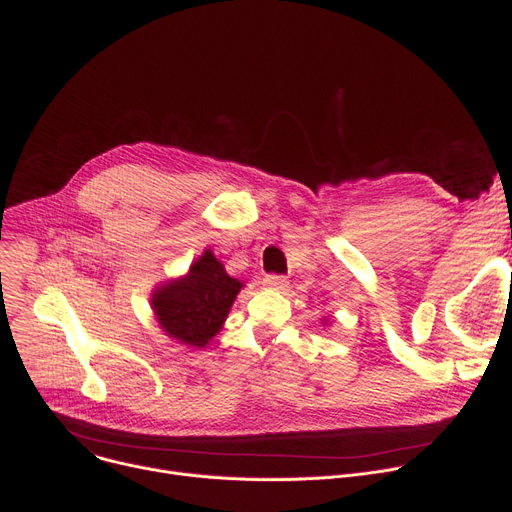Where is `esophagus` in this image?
Masks as SVG:
<instances>
[{
    "instance_id": "34e87169",
    "label": "esophagus",
    "mask_w": 512,
    "mask_h": 512,
    "mask_svg": "<svg viewBox=\"0 0 512 512\" xmlns=\"http://www.w3.org/2000/svg\"><path fill=\"white\" fill-rule=\"evenodd\" d=\"M261 284L270 290H286L288 288V280L284 276H265Z\"/></svg>"
}]
</instances>
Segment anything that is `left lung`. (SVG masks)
<instances>
[{
  "mask_svg": "<svg viewBox=\"0 0 512 512\" xmlns=\"http://www.w3.org/2000/svg\"><path fill=\"white\" fill-rule=\"evenodd\" d=\"M321 324H324V326H326V324H328V319H326V317H324V319H321Z\"/></svg>",
  "mask_w": 512,
  "mask_h": 512,
  "instance_id": "left-lung-1",
  "label": "left lung"
}]
</instances>
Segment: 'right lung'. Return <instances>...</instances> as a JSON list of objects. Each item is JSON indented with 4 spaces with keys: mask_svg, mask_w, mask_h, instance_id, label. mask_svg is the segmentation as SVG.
I'll list each match as a JSON object with an SVG mask.
<instances>
[{
    "mask_svg": "<svg viewBox=\"0 0 512 512\" xmlns=\"http://www.w3.org/2000/svg\"><path fill=\"white\" fill-rule=\"evenodd\" d=\"M240 282L228 276L224 263L205 249L184 276L151 290V309L161 332L178 344L203 348L224 326Z\"/></svg>",
    "mask_w": 512,
    "mask_h": 512,
    "instance_id": "add662e5",
    "label": "right lung"
}]
</instances>
